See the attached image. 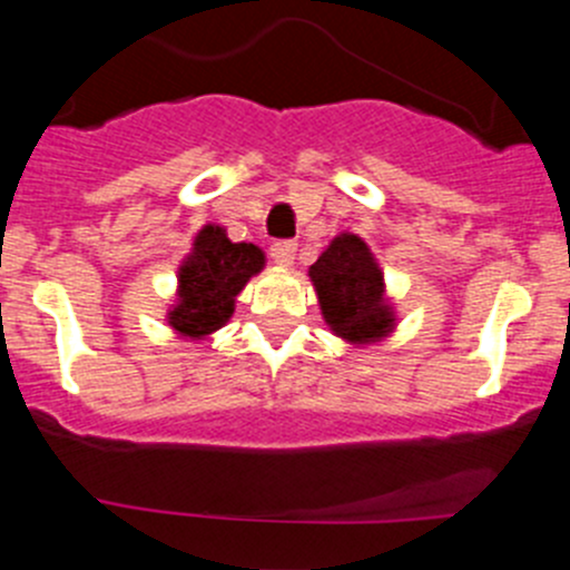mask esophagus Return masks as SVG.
<instances>
[{"instance_id": "esophagus-1", "label": "esophagus", "mask_w": 570, "mask_h": 570, "mask_svg": "<svg viewBox=\"0 0 570 570\" xmlns=\"http://www.w3.org/2000/svg\"><path fill=\"white\" fill-rule=\"evenodd\" d=\"M269 253H273V258L278 264H292L297 256V243L295 239H278V243H273Z\"/></svg>"}]
</instances>
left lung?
Returning <instances> with one entry per match:
<instances>
[{
	"label": "left lung",
	"mask_w": 570,
	"mask_h": 570,
	"mask_svg": "<svg viewBox=\"0 0 570 570\" xmlns=\"http://www.w3.org/2000/svg\"><path fill=\"white\" fill-rule=\"evenodd\" d=\"M325 322L350 342H375L392 327L383 275L355 234H342L308 269Z\"/></svg>",
	"instance_id": "left-lung-1"
}]
</instances>
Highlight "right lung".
<instances>
[{"mask_svg": "<svg viewBox=\"0 0 570 570\" xmlns=\"http://www.w3.org/2000/svg\"><path fill=\"white\" fill-rule=\"evenodd\" d=\"M262 267L264 253L256 245L232 243L220 226H206L178 269V306L170 312V325L193 338L226 325L234 297Z\"/></svg>", "mask_w": 570, "mask_h": 570, "instance_id": "1", "label": "right lung"}]
</instances>
